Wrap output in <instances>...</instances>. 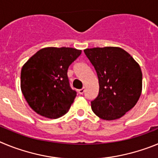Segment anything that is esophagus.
<instances>
[{
  "label": "esophagus",
  "mask_w": 158,
  "mask_h": 158,
  "mask_svg": "<svg viewBox=\"0 0 158 158\" xmlns=\"http://www.w3.org/2000/svg\"><path fill=\"white\" fill-rule=\"evenodd\" d=\"M84 93H85V88H82V89H81L78 90V93H79V94L82 95Z\"/></svg>",
  "instance_id": "34e87169"
}]
</instances>
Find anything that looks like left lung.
I'll list each match as a JSON object with an SVG mask.
<instances>
[{
  "mask_svg": "<svg viewBox=\"0 0 158 158\" xmlns=\"http://www.w3.org/2000/svg\"><path fill=\"white\" fill-rule=\"evenodd\" d=\"M99 81V93L91 101L93 112L102 119L114 120L134 107L142 93V73L139 65L119 47L84 50Z\"/></svg>",
  "mask_w": 158,
  "mask_h": 158,
  "instance_id": "8db88e82",
  "label": "left lung"
}]
</instances>
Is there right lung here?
Here are the masks:
<instances>
[{
  "mask_svg": "<svg viewBox=\"0 0 158 158\" xmlns=\"http://www.w3.org/2000/svg\"><path fill=\"white\" fill-rule=\"evenodd\" d=\"M81 54V51L70 47H47L23 65L20 87L33 111L49 118L68 112L77 92L71 89L67 71Z\"/></svg>",
  "mask_w": 158,
  "mask_h": 158,
  "instance_id": "right-lung-1",
  "label": "right lung"
}]
</instances>
